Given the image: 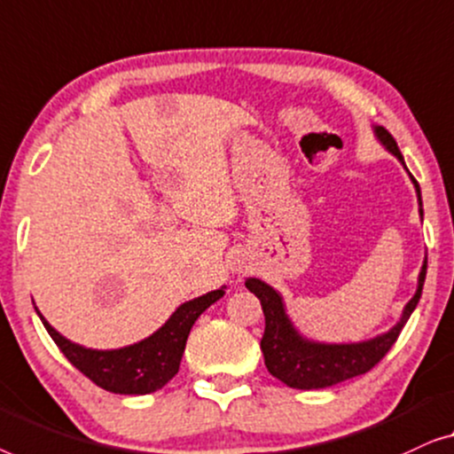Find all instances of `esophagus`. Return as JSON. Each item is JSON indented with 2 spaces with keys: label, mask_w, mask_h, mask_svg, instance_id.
<instances>
[{
  "label": "esophagus",
  "mask_w": 454,
  "mask_h": 454,
  "mask_svg": "<svg viewBox=\"0 0 454 454\" xmlns=\"http://www.w3.org/2000/svg\"><path fill=\"white\" fill-rule=\"evenodd\" d=\"M247 261L245 259H239V261H234V263H232V271L234 273H239V276H240V273H245L247 271Z\"/></svg>",
  "instance_id": "34e87169"
}]
</instances>
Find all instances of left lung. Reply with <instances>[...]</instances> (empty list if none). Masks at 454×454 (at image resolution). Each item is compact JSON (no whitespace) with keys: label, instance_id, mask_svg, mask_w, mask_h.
Masks as SVG:
<instances>
[{"label":"left lung","instance_id":"1","mask_svg":"<svg viewBox=\"0 0 454 454\" xmlns=\"http://www.w3.org/2000/svg\"><path fill=\"white\" fill-rule=\"evenodd\" d=\"M372 131L382 148L391 152L407 170L403 156H401L397 142H395L391 133L380 125H372ZM410 178L418 193L419 215L424 218L419 184L411 175ZM426 267L427 257L424 259V265H421L419 270L418 290L413 294L410 302L405 304L399 321L395 323L391 329L385 331V333L352 343H325L304 337L296 329V325L292 323L288 310H286L282 294L276 288H271L270 284H265L263 279L247 278L245 286L261 300V309H263L265 315V333L263 340H261V352H263L267 370H270L278 380H282L284 385H288L292 388H302V391H310V388H327L337 385V382L354 379V376L366 374L368 370L374 368L376 364L385 357L388 349L393 348L401 329L405 327L407 318H410L411 312L416 310L421 296V288H424Z\"/></svg>","mask_w":454,"mask_h":454}]
</instances>
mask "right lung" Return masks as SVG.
I'll list each match as a JSON object with an SVG mask.
<instances>
[{
    "label": "right lung",
    "instance_id": "obj_1",
    "mask_svg": "<svg viewBox=\"0 0 454 454\" xmlns=\"http://www.w3.org/2000/svg\"><path fill=\"white\" fill-rule=\"evenodd\" d=\"M226 294V286L187 300L172 312L168 321L145 340L117 349H92L63 337L36 309L44 329L63 356L100 388L117 395H148L162 388L178 372L181 357L197 318Z\"/></svg>",
    "mask_w": 454,
    "mask_h": 454
}]
</instances>
